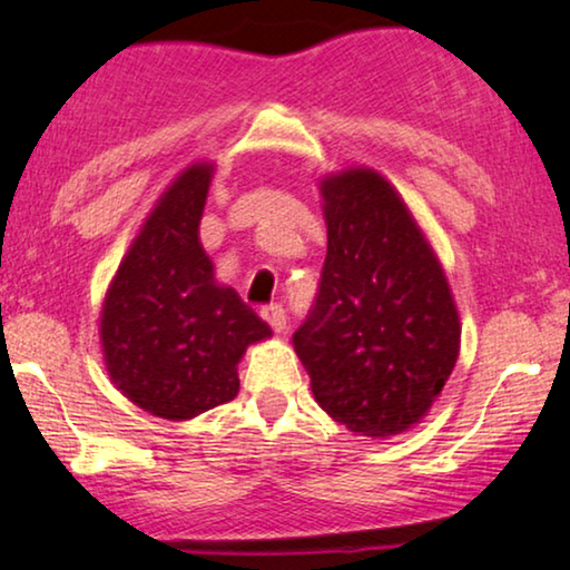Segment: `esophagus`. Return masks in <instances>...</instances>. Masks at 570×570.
Wrapping results in <instances>:
<instances>
[{
  "label": "esophagus",
  "instance_id": "esophagus-1",
  "mask_svg": "<svg viewBox=\"0 0 570 570\" xmlns=\"http://www.w3.org/2000/svg\"><path fill=\"white\" fill-rule=\"evenodd\" d=\"M261 317L268 322L274 333H284L286 330V312L284 307H278V304H268V307H263Z\"/></svg>",
  "mask_w": 570,
  "mask_h": 570
}]
</instances>
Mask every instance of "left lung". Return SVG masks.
I'll return each instance as SVG.
<instances>
[{
  "label": "left lung",
  "mask_w": 570,
  "mask_h": 570,
  "mask_svg": "<svg viewBox=\"0 0 570 570\" xmlns=\"http://www.w3.org/2000/svg\"><path fill=\"white\" fill-rule=\"evenodd\" d=\"M327 256L320 292L294 333L317 404L366 438L417 424L461 351L445 271L396 189L373 168L320 184Z\"/></svg>",
  "instance_id": "left-lung-1"
}]
</instances>
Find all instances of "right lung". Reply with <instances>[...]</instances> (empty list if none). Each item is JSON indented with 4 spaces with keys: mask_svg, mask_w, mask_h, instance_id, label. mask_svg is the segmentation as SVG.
<instances>
[{
    "mask_svg": "<svg viewBox=\"0 0 570 570\" xmlns=\"http://www.w3.org/2000/svg\"><path fill=\"white\" fill-rule=\"evenodd\" d=\"M215 164L160 194L107 288L99 337L112 384L156 417L191 420L237 396L245 347L271 337L235 288L215 282L199 223Z\"/></svg>",
    "mask_w": 570,
    "mask_h": 570,
    "instance_id": "right-lung-1",
    "label": "right lung"
}]
</instances>
